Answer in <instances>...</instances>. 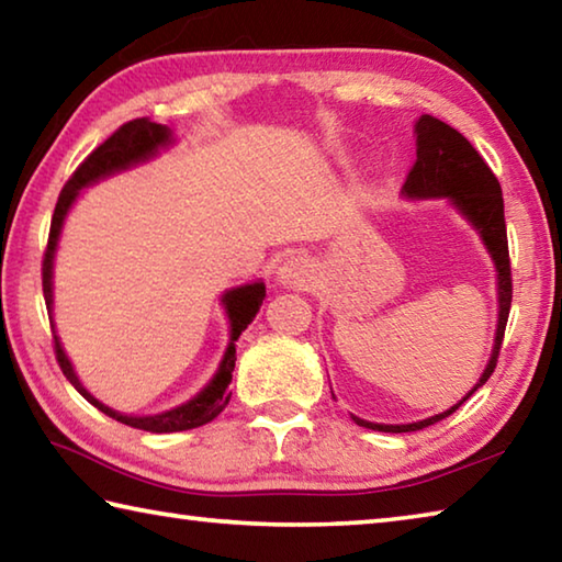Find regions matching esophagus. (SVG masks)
I'll list each match as a JSON object with an SVG mask.
<instances>
[{
	"mask_svg": "<svg viewBox=\"0 0 562 562\" xmlns=\"http://www.w3.org/2000/svg\"><path fill=\"white\" fill-rule=\"evenodd\" d=\"M316 278V268L310 258L292 255L278 268V280L284 288H310Z\"/></svg>",
	"mask_w": 562,
	"mask_h": 562,
	"instance_id": "34e87169",
	"label": "esophagus"
}]
</instances>
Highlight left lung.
<instances>
[{
    "label": "left lung",
    "instance_id": "1",
    "mask_svg": "<svg viewBox=\"0 0 562 562\" xmlns=\"http://www.w3.org/2000/svg\"><path fill=\"white\" fill-rule=\"evenodd\" d=\"M415 167L411 169V175H407L401 193L411 201L445 199L459 216L472 226L479 240L484 243V248L496 270V331L484 373L479 375L472 391L452 407H447V411L432 417H425V420L405 425L371 423L363 420V417L351 415V420L359 427L379 432L423 430L427 425L445 420V417L452 415L467 397H472L476 387H482L496 369L498 349H502L504 329L508 322V310H512V265H508L504 196L502 187H498L496 177L492 175V169L486 167V161L479 157V151L469 145V139L464 135H459L454 127L445 125L442 120H437L432 115H420L415 120Z\"/></svg>",
    "mask_w": 562,
    "mask_h": 562
}]
</instances>
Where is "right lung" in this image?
<instances>
[{
  "label": "right lung",
  "mask_w": 562,
  "mask_h": 562,
  "mask_svg": "<svg viewBox=\"0 0 562 562\" xmlns=\"http://www.w3.org/2000/svg\"><path fill=\"white\" fill-rule=\"evenodd\" d=\"M177 137L167 125H159V122H151L149 117H139L132 120L127 125H122L115 135L108 137L103 145H100L93 155H90L83 165H80L74 177L68 179V183L60 191L54 218H50V233H48V248L44 255V300H46V310H48V319H50V329H54V341H56V359L60 371H64L70 385L86 397L90 405H95L100 413H105L112 420H117L122 425L137 427V430H147V432H181V430H193V427H201L211 423L213 417L221 415L223 407L231 401V391L228 385L233 381V369H236V341L238 336L248 329V324L255 319V314L260 312V304L265 297V282L262 280H252L246 284H236L221 294V307L228 316V346L223 351V359L218 363L213 379L201 387V391L189 397L187 403L169 407V411H161L155 415H127L120 411H112L110 405L100 403L93 393L86 391V385L80 383V379L74 371V363L64 351V344H60L56 326H54V260H56V250H58V240H60V231H64V223L68 218L70 209L76 206V201L80 199V191L93 187V183L110 179L120 175V171L135 169L139 165H147L149 159L159 157L161 149H169L175 145Z\"/></svg>",
  "instance_id": "right-lung-1"
}]
</instances>
